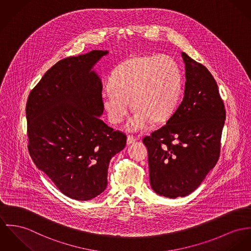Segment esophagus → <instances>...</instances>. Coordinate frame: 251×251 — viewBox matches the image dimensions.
<instances>
[{"label": "esophagus", "instance_id": "obj_1", "mask_svg": "<svg viewBox=\"0 0 251 251\" xmlns=\"http://www.w3.org/2000/svg\"><path fill=\"white\" fill-rule=\"evenodd\" d=\"M136 137L135 136H133V135H128L127 136V144L128 145H130V144H132V143H134L135 141H136Z\"/></svg>", "mask_w": 251, "mask_h": 251}]
</instances>
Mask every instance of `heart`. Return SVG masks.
Masks as SVG:
<instances>
[{
	"label": "heart",
	"instance_id": "b5f03b06",
	"mask_svg": "<svg viewBox=\"0 0 251 251\" xmlns=\"http://www.w3.org/2000/svg\"><path fill=\"white\" fill-rule=\"evenodd\" d=\"M109 87L100 97L109 121L122 122L132 101L136 111L126 127L137 132L147 129L152 120L162 122L171 116L181 90V74L171 56H135L116 68Z\"/></svg>",
	"mask_w": 251,
	"mask_h": 251
}]
</instances>
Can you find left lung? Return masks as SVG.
Listing matches in <instances>:
<instances>
[{
	"mask_svg": "<svg viewBox=\"0 0 251 251\" xmlns=\"http://www.w3.org/2000/svg\"><path fill=\"white\" fill-rule=\"evenodd\" d=\"M184 96L166 124L143 139L150 183L159 196L175 199L193 192L216 165L226 109L209 71L181 52Z\"/></svg>",
	"mask_w": 251,
	"mask_h": 251,
	"instance_id": "obj_1",
	"label": "left lung"
}]
</instances>
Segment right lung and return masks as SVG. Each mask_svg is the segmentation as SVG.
<instances>
[{"label":"right lung","instance_id":"add662e5","mask_svg":"<svg viewBox=\"0 0 251 251\" xmlns=\"http://www.w3.org/2000/svg\"><path fill=\"white\" fill-rule=\"evenodd\" d=\"M108 54L92 50L59 61L26 102L32 160L62 193L77 201L106 189L109 163L126 145V135L100 119L102 84L94 68Z\"/></svg>","mask_w":251,"mask_h":251}]
</instances>
